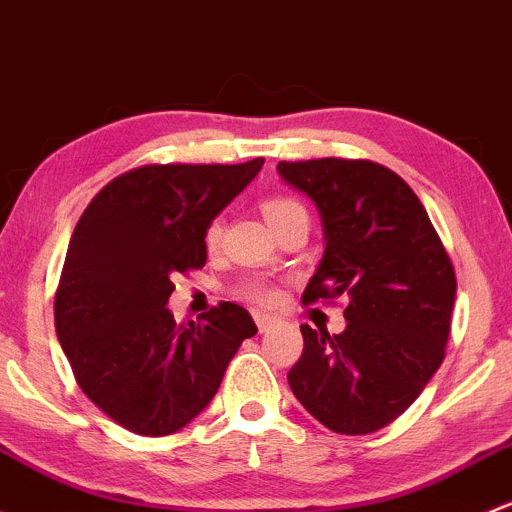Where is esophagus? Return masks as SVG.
<instances>
[{"instance_id":"34e87169","label":"esophagus","mask_w":512,"mask_h":512,"mask_svg":"<svg viewBox=\"0 0 512 512\" xmlns=\"http://www.w3.org/2000/svg\"><path fill=\"white\" fill-rule=\"evenodd\" d=\"M255 324H257V328H260V331H267V328H270V324H272V316L270 314H262V311H255Z\"/></svg>"}]
</instances>
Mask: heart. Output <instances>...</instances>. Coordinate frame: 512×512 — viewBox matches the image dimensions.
I'll return each mask as SVG.
<instances>
[{
	"label": "heart",
	"instance_id": "b5f03b06",
	"mask_svg": "<svg viewBox=\"0 0 512 512\" xmlns=\"http://www.w3.org/2000/svg\"><path fill=\"white\" fill-rule=\"evenodd\" d=\"M262 213H265V220L270 223V228H274L277 223H282V220L292 218V215H306L304 206H301L297 198H289V196H267L265 201H262ZM220 233H223V223L215 218L206 228V245L211 247V250L220 242ZM250 294L257 301H270L274 297L272 289L262 287V284L252 287Z\"/></svg>",
	"mask_w": 512,
	"mask_h": 512
}]
</instances>
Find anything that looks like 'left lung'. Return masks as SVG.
I'll return each mask as SVG.
<instances>
[{
	"label": "left lung",
	"instance_id": "8db88e82",
	"mask_svg": "<svg viewBox=\"0 0 512 512\" xmlns=\"http://www.w3.org/2000/svg\"><path fill=\"white\" fill-rule=\"evenodd\" d=\"M284 184L314 201L324 257L304 304L346 297V328L301 326L304 353L287 380L336 434L395 422L437 373L449 341L456 274L414 191L365 159L279 161Z\"/></svg>",
	"mask_w": 512,
	"mask_h": 512
}]
</instances>
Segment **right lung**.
<instances>
[{"mask_svg": "<svg viewBox=\"0 0 512 512\" xmlns=\"http://www.w3.org/2000/svg\"><path fill=\"white\" fill-rule=\"evenodd\" d=\"M245 164H149L107 184L80 215L56 292V333L80 390L142 437L208 407L252 316L220 301L201 324L166 309L174 274L206 265L208 223L260 174Z\"/></svg>", "mask_w": 512, "mask_h": 512, "instance_id": "obj_1", "label": "right lung"}]
</instances>
